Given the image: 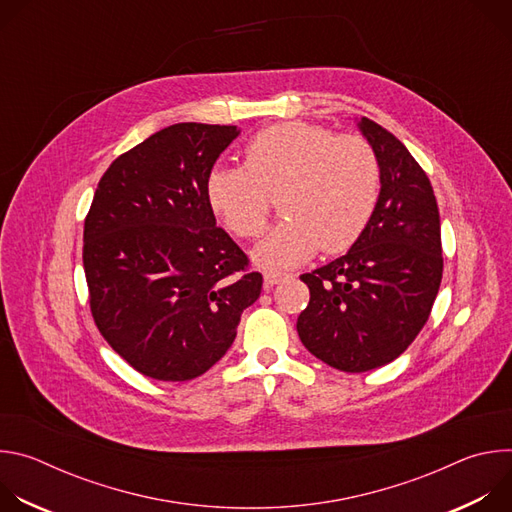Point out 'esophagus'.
<instances>
[{"label":"esophagus","instance_id":"34e87169","mask_svg":"<svg viewBox=\"0 0 512 512\" xmlns=\"http://www.w3.org/2000/svg\"><path fill=\"white\" fill-rule=\"evenodd\" d=\"M285 277H287V273H281V271H273V269H265L263 271V279H265L267 285H275V283H279Z\"/></svg>","mask_w":512,"mask_h":512}]
</instances>
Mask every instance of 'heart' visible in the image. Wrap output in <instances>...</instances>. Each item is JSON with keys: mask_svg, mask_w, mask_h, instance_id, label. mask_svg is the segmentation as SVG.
I'll return each instance as SVG.
<instances>
[{"mask_svg": "<svg viewBox=\"0 0 512 512\" xmlns=\"http://www.w3.org/2000/svg\"><path fill=\"white\" fill-rule=\"evenodd\" d=\"M381 194V166L371 143L352 133L285 121L253 135L245 166L216 164L206 198L225 227L253 239L279 196L281 221L253 249L267 269L296 267L322 247L340 253L369 227Z\"/></svg>", "mask_w": 512, "mask_h": 512, "instance_id": "heart-1", "label": "heart"}]
</instances>
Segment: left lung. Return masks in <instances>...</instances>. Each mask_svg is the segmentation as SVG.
I'll list each match as a JSON object with an SVG mask.
<instances>
[{
  "label": "left lung",
  "instance_id": "8db88e82",
  "mask_svg": "<svg viewBox=\"0 0 512 512\" xmlns=\"http://www.w3.org/2000/svg\"><path fill=\"white\" fill-rule=\"evenodd\" d=\"M358 127L381 166L375 214L346 255L300 275L310 287L300 340L344 373L379 369L407 350L444 271L440 210L427 174L391 131L367 117Z\"/></svg>",
  "mask_w": 512,
  "mask_h": 512
}]
</instances>
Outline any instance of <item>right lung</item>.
<instances>
[{"label":"right lung","mask_w":512,"mask_h":512,"mask_svg":"<svg viewBox=\"0 0 512 512\" xmlns=\"http://www.w3.org/2000/svg\"><path fill=\"white\" fill-rule=\"evenodd\" d=\"M237 125L176 123L121 154L85 218L93 320L127 364L156 381L204 375L231 348L263 277L216 227L208 174Z\"/></svg>","instance_id":"obj_1"}]
</instances>
